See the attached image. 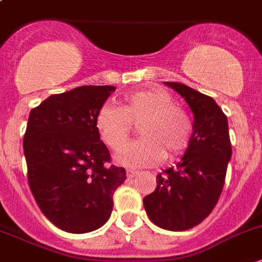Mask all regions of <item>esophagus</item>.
<instances>
[{"mask_svg": "<svg viewBox=\"0 0 262 262\" xmlns=\"http://www.w3.org/2000/svg\"><path fill=\"white\" fill-rule=\"evenodd\" d=\"M137 174H138V172H136V170H132V169L126 170V177H128V178L136 177Z\"/></svg>", "mask_w": 262, "mask_h": 262, "instance_id": "obj_1", "label": "esophagus"}]
</instances>
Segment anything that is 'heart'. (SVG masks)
Listing matches in <instances>:
<instances>
[{
  "mask_svg": "<svg viewBox=\"0 0 262 262\" xmlns=\"http://www.w3.org/2000/svg\"><path fill=\"white\" fill-rule=\"evenodd\" d=\"M142 138L129 145L117 156V163L129 168H148L159 164L167 154L177 156L189 147L192 124L189 115L176 106L165 90L150 88L137 90L124 98L123 107L104 103L95 116V128L102 141L114 151L128 143L132 124H138Z\"/></svg>",
  "mask_w": 262,
  "mask_h": 262,
  "instance_id": "heart-1",
  "label": "heart"
}]
</instances>
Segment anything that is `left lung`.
I'll use <instances>...</instances> for the list:
<instances>
[{"instance_id":"left-lung-1","label":"left lung","mask_w":262,"mask_h":262,"mask_svg":"<svg viewBox=\"0 0 262 262\" xmlns=\"http://www.w3.org/2000/svg\"><path fill=\"white\" fill-rule=\"evenodd\" d=\"M194 115L189 147L176 167L156 176V189L143 198L146 213L156 226L183 231L196 226L219 202L231 159L227 117L214 99L181 82H165Z\"/></svg>"}]
</instances>
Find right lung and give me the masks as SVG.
I'll return each mask as SVG.
<instances>
[{
  "instance_id": "right-lung-1",
  "label": "right lung",
  "mask_w": 262,
  "mask_h": 262,
  "mask_svg": "<svg viewBox=\"0 0 262 262\" xmlns=\"http://www.w3.org/2000/svg\"><path fill=\"white\" fill-rule=\"evenodd\" d=\"M116 88L79 86L50 95L29 114L23 139L31 191L46 219L72 234L108 221L124 168L107 165L110 151L95 116Z\"/></svg>"
}]
</instances>
